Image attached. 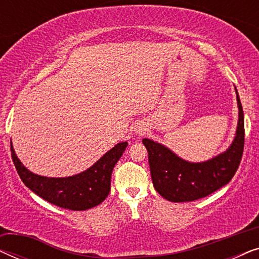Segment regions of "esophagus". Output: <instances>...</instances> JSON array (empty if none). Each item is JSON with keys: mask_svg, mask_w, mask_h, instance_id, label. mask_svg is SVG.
Here are the masks:
<instances>
[{"mask_svg": "<svg viewBox=\"0 0 259 259\" xmlns=\"http://www.w3.org/2000/svg\"><path fill=\"white\" fill-rule=\"evenodd\" d=\"M144 131H146V130H145L143 126H138L137 128H136V133L137 134H141V133H144Z\"/></svg>", "mask_w": 259, "mask_h": 259, "instance_id": "1", "label": "esophagus"}]
</instances>
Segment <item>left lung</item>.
<instances>
[{"label":"left lung","instance_id":"1","mask_svg":"<svg viewBox=\"0 0 259 259\" xmlns=\"http://www.w3.org/2000/svg\"><path fill=\"white\" fill-rule=\"evenodd\" d=\"M236 94L239 109L236 137L224 153L210 160L186 161L164 145L143 139L153 186L165 199L175 203L200 199L226 185L235 176L244 151V113L237 90Z\"/></svg>","mask_w":259,"mask_h":259}]
</instances>
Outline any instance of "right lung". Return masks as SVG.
<instances>
[{
    "label": "right lung",
    "mask_w": 259,
    "mask_h": 259,
    "mask_svg": "<svg viewBox=\"0 0 259 259\" xmlns=\"http://www.w3.org/2000/svg\"><path fill=\"white\" fill-rule=\"evenodd\" d=\"M119 143L102 155L95 164L79 175L66 178H48L34 175L22 165L10 141V151L15 168L28 189L53 205L73 211H83L97 206L111 191V176L114 166L127 147Z\"/></svg>",
    "instance_id": "add662e5"
}]
</instances>
